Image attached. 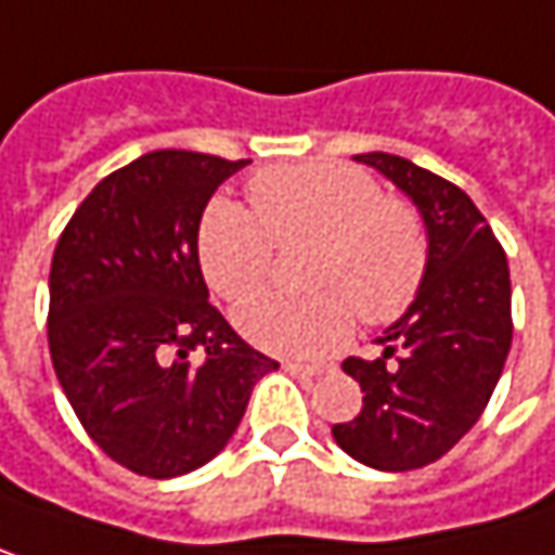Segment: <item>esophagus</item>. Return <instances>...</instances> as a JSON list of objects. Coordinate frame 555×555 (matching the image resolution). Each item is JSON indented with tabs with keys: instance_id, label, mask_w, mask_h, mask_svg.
Instances as JSON below:
<instances>
[{
	"instance_id": "34e87169",
	"label": "esophagus",
	"mask_w": 555,
	"mask_h": 555,
	"mask_svg": "<svg viewBox=\"0 0 555 555\" xmlns=\"http://www.w3.org/2000/svg\"><path fill=\"white\" fill-rule=\"evenodd\" d=\"M282 369H285L288 375H295V378H318V375L327 372L324 365H298V362H285Z\"/></svg>"
}]
</instances>
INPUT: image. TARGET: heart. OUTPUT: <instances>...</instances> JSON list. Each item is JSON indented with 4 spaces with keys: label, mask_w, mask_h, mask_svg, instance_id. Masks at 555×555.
<instances>
[{
    "label": "heart",
    "mask_w": 555,
    "mask_h": 555,
    "mask_svg": "<svg viewBox=\"0 0 555 555\" xmlns=\"http://www.w3.org/2000/svg\"><path fill=\"white\" fill-rule=\"evenodd\" d=\"M254 212L216 199L196 231L199 270L216 295L244 301L269 278L275 244L314 240L301 296H261L237 308V330L282 356H324L365 324L400 318L428 267L413 206L384 196L375 177L343 162L270 168L250 180Z\"/></svg>",
    "instance_id": "1"
}]
</instances>
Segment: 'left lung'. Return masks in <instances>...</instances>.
Masks as SVG:
<instances>
[{
  "mask_svg": "<svg viewBox=\"0 0 555 555\" xmlns=\"http://www.w3.org/2000/svg\"><path fill=\"white\" fill-rule=\"evenodd\" d=\"M423 216L428 267L410 308L378 336V359H346L362 410L336 423V444L365 467L403 474L448 454L482 416L512 349V279L502 244L474 199L426 168L356 155Z\"/></svg>",
  "mask_w": 555,
  "mask_h": 555,
  "instance_id": "obj_1",
  "label": "left lung"
}]
</instances>
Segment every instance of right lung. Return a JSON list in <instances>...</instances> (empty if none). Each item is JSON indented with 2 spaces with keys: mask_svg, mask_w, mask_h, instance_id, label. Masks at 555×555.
<instances>
[{
  "mask_svg": "<svg viewBox=\"0 0 555 555\" xmlns=\"http://www.w3.org/2000/svg\"><path fill=\"white\" fill-rule=\"evenodd\" d=\"M247 162L158 149L107 175L50 267V359L94 444L139 477L209 464L279 362L209 305L196 231Z\"/></svg>",
  "mask_w": 555,
  "mask_h": 555,
  "instance_id": "add662e5",
  "label": "right lung"
}]
</instances>
